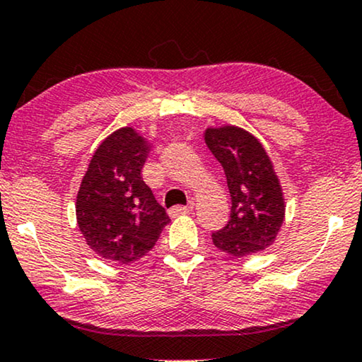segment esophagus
Returning a JSON list of instances; mask_svg holds the SVG:
<instances>
[{"mask_svg": "<svg viewBox=\"0 0 362 362\" xmlns=\"http://www.w3.org/2000/svg\"><path fill=\"white\" fill-rule=\"evenodd\" d=\"M192 211V204L189 206H173L170 209V216L171 218H176V216H181V214H187Z\"/></svg>", "mask_w": 362, "mask_h": 362, "instance_id": "obj_1", "label": "esophagus"}]
</instances>
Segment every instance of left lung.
<instances>
[{
	"label": "left lung",
	"mask_w": 362,
	"mask_h": 362,
	"mask_svg": "<svg viewBox=\"0 0 362 362\" xmlns=\"http://www.w3.org/2000/svg\"><path fill=\"white\" fill-rule=\"evenodd\" d=\"M204 139L231 194V216L213 233V244L236 257L266 250L284 221L283 191L269 156L255 136L236 126L206 129Z\"/></svg>",
	"instance_id": "1"
}]
</instances>
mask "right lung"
<instances>
[{
	"label": "right lung",
	"mask_w": 362,
	"mask_h": 362,
	"mask_svg": "<svg viewBox=\"0 0 362 362\" xmlns=\"http://www.w3.org/2000/svg\"><path fill=\"white\" fill-rule=\"evenodd\" d=\"M148 144L133 128L103 141L89 163L76 198L79 231L105 259L128 264L153 250L171 221L143 181Z\"/></svg>",
	"instance_id": "obj_1"
}]
</instances>
